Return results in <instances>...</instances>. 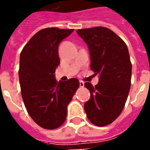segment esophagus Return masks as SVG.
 <instances>
[{"label": "esophagus", "mask_w": 150, "mask_h": 150, "mask_svg": "<svg viewBox=\"0 0 150 150\" xmlns=\"http://www.w3.org/2000/svg\"><path fill=\"white\" fill-rule=\"evenodd\" d=\"M79 86H80L81 88H83V87L84 86V83L83 81H79Z\"/></svg>", "instance_id": "obj_1"}]
</instances>
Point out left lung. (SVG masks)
<instances>
[{
  "label": "left lung",
  "mask_w": 150,
  "mask_h": 150,
  "mask_svg": "<svg viewBox=\"0 0 150 150\" xmlns=\"http://www.w3.org/2000/svg\"><path fill=\"white\" fill-rule=\"evenodd\" d=\"M88 44L91 67L100 75L92 86L85 83L91 93L84 104L88 120L100 127L112 123L124 109L131 86L132 63L125 42L110 29L103 26L78 30Z\"/></svg>",
  "instance_id": "obj_1"
}]
</instances>
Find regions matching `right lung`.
<instances>
[{"label":"right lung","mask_w":150,"mask_h":150,"mask_svg":"<svg viewBox=\"0 0 150 150\" xmlns=\"http://www.w3.org/2000/svg\"><path fill=\"white\" fill-rule=\"evenodd\" d=\"M73 29L46 28L31 38L20 54L19 81L21 96L29 115L40 127L55 129L62 125L67 105L79 87L77 79L58 82L59 45Z\"/></svg>","instance_id":"1"}]
</instances>
